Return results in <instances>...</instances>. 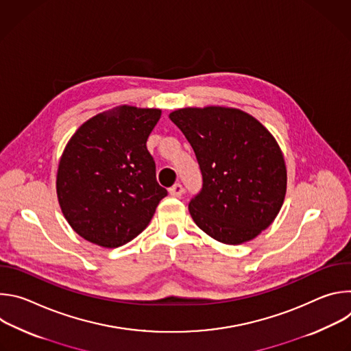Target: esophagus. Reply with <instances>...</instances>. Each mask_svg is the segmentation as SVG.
<instances>
[{
	"mask_svg": "<svg viewBox=\"0 0 351 351\" xmlns=\"http://www.w3.org/2000/svg\"><path fill=\"white\" fill-rule=\"evenodd\" d=\"M184 193V189L180 183H175L172 187H169V194L173 197H180Z\"/></svg>",
	"mask_w": 351,
	"mask_h": 351,
	"instance_id": "34e87169",
	"label": "esophagus"
}]
</instances>
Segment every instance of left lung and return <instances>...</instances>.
Segmentation results:
<instances>
[{
    "instance_id": "1",
    "label": "left lung",
    "mask_w": 351,
    "mask_h": 351,
    "mask_svg": "<svg viewBox=\"0 0 351 351\" xmlns=\"http://www.w3.org/2000/svg\"><path fill=\"white\" fill-rule=\"evenodd\" d=\"M169 119L202 171L203 186L189 203L197 226L225 244L248 241L267 229L286 194V165L274 136L234 108H182Z\"/></svg>"
}]
</instances>
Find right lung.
I'll list each match as a JSON object with an SVG mask.
<instances>
[{
	"instance_id": "add662e5",
	"label": "right lung",
	"mask_w": 351,
	"mask_h": 351,
	"mask_svg": "<svg viewBox=\"0 0 351 351\" xmlns=\"http://www.w3.org/2000/svg\"><path fill=\"white\" fill-rule=\"evenodd\" d=\"M160 118V110L117 107L88 119L66 144L57 175L58 202L83 239L119 247L152 221L168 194L147 149Z\"/></svg>"
}]
</instances>
